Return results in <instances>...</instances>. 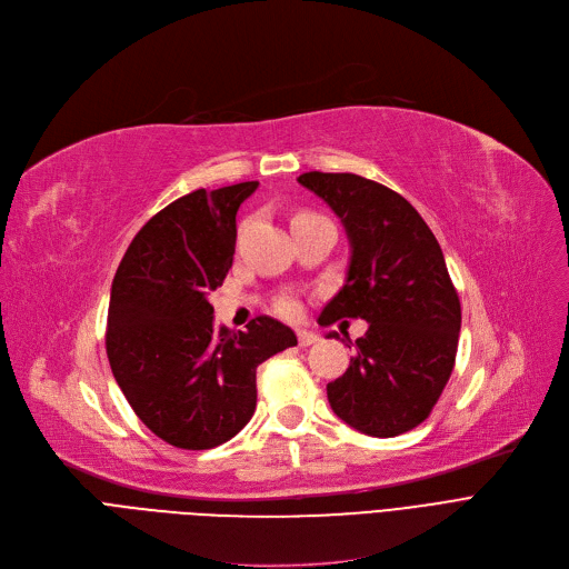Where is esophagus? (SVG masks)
<instances>
[{
  "instance_id": "esophagus-1",
  "label": "esophagus",
  "mask_w": 569,
  "mask_h": 569,
  "mask_svg": "<svg viewBox=\"0 0 569 569\" xmlns=\"http://www.w3.org/2000/svg\"><path fill=\"white\" fill-rule=\"evenodd\" d=\"M320 339H318V335H313V332H309V330H300L297 332V343H300L302 348H309V346H313V343H318Z\"/></svg>"
}]
</instances>
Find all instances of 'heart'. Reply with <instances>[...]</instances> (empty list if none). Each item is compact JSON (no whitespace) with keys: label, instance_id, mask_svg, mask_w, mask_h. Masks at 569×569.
I'll list each match as a JSON object with an SVG mask.
<instances>
[{"label":"heart","instance_id":"heart-1","mask_svg":"<svg viewBox=\"0 0 569 569\" xmlns=\"http://www.w3.org/2000/svg\"><path fill=\"white\" fill-rule=\"evenodd\" d=\"M277 311H279L281 316L292 318V316L300 313V302H297V297H295V295L286 292V295H281L279 300H277Z\"/></svg>","mask_w":569,"mask_h":569}]
</instances>
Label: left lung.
<instances>
[{
	"instance_id": "obj_1",
	"label": "left lung",
	"mask_w": 569,
	"mask_h": 569,
	"mask_svg": "<svg viewBox=\"0 0 569 569\" xmlns=\"http://www.w3.org/2000/svg\"><path fill=\"white\" fill-rule=\"evenodd\" d=\"M297 182L335 209L350 239L346 283L318 322H369L327 399L367 436L406 433L431 415L457 360L461 302L438 239L403 196L373 179L311 170Z\"/></svg>"
}]
</instances>
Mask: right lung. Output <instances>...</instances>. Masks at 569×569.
Here are the masks:
<instances>
[{"label": "right lung", "mask_w": 569, "mask_h": 569, "mask_svg": "<svg viewBox=\"0 0 569 569\" xmlns=\"http://www.w3.org/2000/svg\"><path fill=\"white\" fill-rule=\"evenodd\" d=\"M258 182L177 198L133 237L112 281L106 352L142 425L179 450H212L247 427L256 369L297 346L283 322L217 327L207 295L232 267L237 209Z\"/></svg>", "instance_id": "obj_1"}]
</instances>
